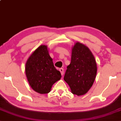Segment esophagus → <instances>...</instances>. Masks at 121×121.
<instances>
[{"label":"esophagus","instance_id":"34e87169","mask_svg":"<svg viewBox=\"0 0 121 121\" xmlns=\"http://www.w3.org/2000/svg\"><path fill=\"white\" fill-rule=\"evenodd\" d=\"M60 72L61 75L63 76V74H64V69H63V68H60Z\"/></svg>","mask_w":121,"mask_h":121}]
</instances>
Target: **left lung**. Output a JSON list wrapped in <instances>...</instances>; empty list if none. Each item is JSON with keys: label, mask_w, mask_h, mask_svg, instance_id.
I'll return each instance as SVG.
<instances>
[{"label": "left lung", "mask_w": 121, "mask_h": 121, "mask_svg": "<svg viewBox=\"0 0 121 121\" xmlns=\"http://www.w3.org/2000/svg\"><path fill=\"white\" fill-rule=\"evenodd\" d=\"M96 73V63L92 52L84 45L76 43L64 77L73 94L78 96L86 94L93 85Z\"/></svg>", "instance_id": "left-lung-1"}]
</instances>
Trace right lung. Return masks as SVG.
<instances>
[{
	"label": "right lung",
	"instance_id": "obj_1",
	"mask_svg": "<svg viewBox=\"0 0 121 121\" xmlns=\"http://www.w3.org/2000/svg\"><path fill=\"white\" fill-rule=\"evenodd\" d=\"M25 72L31 87L40 94L48 93L52 85L61 77L45 45H41L29 57L26 63Z\"/></svg>",
	"mask_w": 121,
	"mask_h": 121
}]
</instances>
